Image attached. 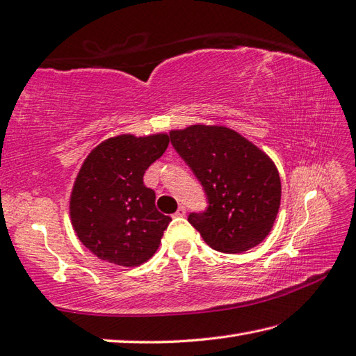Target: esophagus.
Here are the masks:
<instances>
[{
	"label": "esophagus",
	"mask_w": 356,
	"mask_h": 356,
	"mask_svg": "<svg viewBox=\"0 0 356 356\" xmlns=\"http://www.w3.org/2000/svg\"><path fill=\"white\" fill-rule=\"evenodd\" d=\"M185 213H186V208L185 207H179V210L176 211V214H174V216H176V218H184Z\"/></svg>",
	"instance_id": "esophagus-1"
}]
</instances>
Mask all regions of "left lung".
I'll use <instances>...</instances> for the list:
<instances>
[{"instance_id": "8db88e82", "label": "left lung", "mask_w": 356, "mask_h": 356, "mask_svg": "<svg viewBox=\"0 0 356 356\" xmlns=\"http://www.w3.org/2000/svg\"><path fill=\"white\" fill-rule=\"evenodd\" d=\"M174 149L199 179L208 199L188 222L216 252L243 253L267 238L281 205L276 165L239 132L191 124L170 132Z\"/></svg>"}]
</instances>
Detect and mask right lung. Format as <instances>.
<instances>
[{"instance_id": "obj_1", "label": "right lung", "mask_w": 356, "mask_h": 356, "mask_svg": "<svg viewBox=\"0 0 356 356\" xmlns=\"http://www.w3.org/2000/svg\"><path fill=\"white\" fill-rule=\"evenodd\" d=\"M168 134L106 138L76 174L69 216L76 238L99 259L137 267L157 252L171 222L156 208L143 174L168 148Z\"/></svg>"}]
</instances>
